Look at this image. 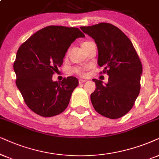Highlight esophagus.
Returning <instances> with one entry per match:
<instances>
[{"label":"esophagus","instance_id":"esophagus-1","mask_svg":"<svg viewBox=\"0 0 159 159\" xmlns=\"http://www.w3.org/2000/svg\"><path fill=\"white\" fill-rule=\"evenodd\" d=\"M86 81V80H83V79H80L79 80V84H83Z\"/></svg>","mask_w":159,"mask_h":159}]
</instances>
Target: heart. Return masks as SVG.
Wrapping results in <instances>:
<instances>
[{
	"mask_svg": "<svg viewBox=\"0 0 159 159\" xmlns=\"http://www.w3.org/2000/svg\"><path fill=\"white\" fill-rule=\"evenodd\" d=\"M85 70H86V68L81 67H74L73 69V71L74 73L77 74L78 75H84V74H85Z\"/></svg>",
	"mask_w": 159,
	"mask_h": 159,
	"instance_id": "obj_1",
	"label": "heart"
}]
</instances>
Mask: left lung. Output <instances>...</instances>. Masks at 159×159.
I'll return each mask as SVG.
<instances>
[{
	"label": "left lung",
	"mask_w": 159,
	"mask_h": 159,
	"mask_svg": "<svg viewBox=\"0 0 159 159\" xmlns=\"http://www.w3.org/2000/svg\"><path fill=\"white\" fill-rule=\"evenodd\" d=\"M81 29L94 39L98 64L108 75L106 84L92 79L97 86L90 96L92 106L106 117H122L131 109L139 94L142 73L139 57L127 36L112 24L100 23Z\"/></svg>",
	"instance_id": "1"
}]
</instances>
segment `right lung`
<instances>
[{"instance_id": "add662e5", "label": "right lung", "mask_w": 159, "mask_h": 159, "mask_svg": "<svg viewBox=\"0 0 159 159\" xmlns=\"http://www.w3.org/2000/svg\"><path fill=\"white\" fill-rule=\"evenodd\" d=\"M84 37L78 28L50 25L34 34L19 48L14 62L16 85L32 111L50 117L67 107L78 80L69 76L58 82L52 77L70 45Z\"/></svg>"}]
</instances>
